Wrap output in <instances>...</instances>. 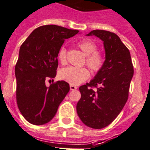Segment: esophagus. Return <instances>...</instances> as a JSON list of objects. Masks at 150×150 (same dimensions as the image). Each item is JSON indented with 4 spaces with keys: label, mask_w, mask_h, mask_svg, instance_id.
<instances>
[{
    "label": "esophagus",
    "mask_w": 150,
    "mask_h": 150,
    "mask_svg": "<svg viewBox=\"0 0 150 150\" xmlns=\"http://www.w3.org/2000/svg\"><path fill=\"white\" fill-rule=\"evenodd\" d=\"M70 90H76V89H77V87H76V86L71 85V84H70Z\"/></svg>",
    "instance_id": "esophagus-1"
}]
</instances>
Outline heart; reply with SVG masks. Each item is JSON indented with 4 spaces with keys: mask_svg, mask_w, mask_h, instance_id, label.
<instances>
[{
    "mask_svg": "<svg viewBox=\"0 0 150 150\" xmlns=\"http://www.w3.org/2000/svg\"><path fill=\"white\" fill-rule=\"evenodd\" d=\"M78 47L86 55V65L93 71H98L103 64V57L99 52H97V45L95 42L89 39H84L78 43ZM66 48L61 47L57 54V58L61 64L66 63ZM61 80L67 82L71 85H78L89 77V70L85 67H68L62 69L59 72Z\"/></svg>",
    "mask_w": 150,
    "mask_h": 150,
    "instance_id": "b5f03b06",
    "label": "heart"
}]
</instances>
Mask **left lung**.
I'll list each match as a JSON object with an SVG mask.
<instances>
[{"instance_id":"obj_1","label":"left lung","mask_w":150,"mask_h":150,"mask_svg":"<svg viewBox=\"0 0 150 150\" xmlns=\"http://www.w3.org/2000/svg\"><path fill=\"white\" fill-rule=\"evenodd\" d=\"M86 35H95L103 42L105 60L89 83L80 87L76 112L84 125L101 129L109 125L126 104L134 67L128 48L116 34L96 29Z\"/></svg>"}]
</instances>
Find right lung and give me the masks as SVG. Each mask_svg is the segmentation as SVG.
<instances>
[{"label": "right lung", "mask_w": 150, "mask_h": 150, "mask_svg": "<svg viewBox=\"0 0 150 150\" xmlns=\"http://www.w3.org/2000/svg\"><path fill=\"white\" fill-rule=\"evenodd\" d=\"M78 30L56 25L35 29L22 44L15 67L16 102L25 119L35 125L49 122L70 90L64 80L46 86L56 76L57 54L66 38Z\"/></svg>", "instance_id": "right-lung-1"}]
</instances>
